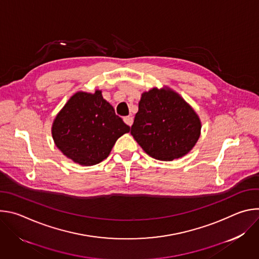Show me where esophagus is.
Listing matches in <instances>:
<instances>
[{
	"mask_svg": "<svg viewBox=\"0 0 259 259\" xmlns=\"http://www.w3.org/2000/svg\"><path fill=\"white\" fill-rule=\"evenodd\" d=\"M124 122L128 125V126H130L131 127V125L133 124V118L132 117H130V116H128V117H124Z\"/></svg>",
	"mask_w": 259,
	"mask_h": 259,
	"instance_id": "obj_1",
	"label": "esophagus"
}]
</instances>
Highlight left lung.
I'll return each instance as SVG.
<instances>
[{
  "mask_svg": "<svg viewBox=\"0 0 259 259\" xmlns=\"http://www.w3.org/2000/svg\"><path fill=\"white\" fill-rule=\"evenodd\" d=\"M201 127L197 113L178 93L153 88L141 95L131 134L152 158L173 161L193 149Z\"/></svg>",
  "mask_w": 259,
  "mask_h": 259,
  "instance_id": "obj_1",
  "label": "left lung"
}]
</instances>
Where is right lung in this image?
<instances>
[{
	"label": "right lung",
	"instance_id": "1",
	"mask_svg": "<svg viewBox=\"0 0 259 259\" xmlns=\"http://www.w3.org/2000/svg\"><path fill=\"white\" fill-rule=\"evenodd\" d=\"M129 131L100 90L73 94L52 125V137L59 151L82 166L106 159L118 138Z\"/></svg>",
	"mask_w": 259,
	"mask_h": 259
}]
</instances>
